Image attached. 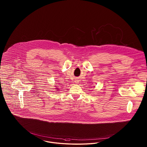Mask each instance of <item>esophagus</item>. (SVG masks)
<instances>
[{"label": "esophagus", "mask_w": 147, "mask_h": 147, "mask_svg": "<svg viewBox=\"0 0 147 147\" xmlns=\"http://www.w3.org/2000/svg\"><path fill=\"white\" fill-rule=\"evenodd\" d=\"M76 84H78V83H79L78 80H77V81H76Z\"/></svg>", "instance_id": "34e87169"}]
</instances>
